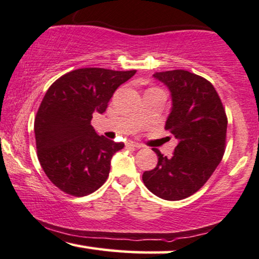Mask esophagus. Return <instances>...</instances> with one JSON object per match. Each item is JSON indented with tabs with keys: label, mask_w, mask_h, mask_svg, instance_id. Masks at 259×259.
<instances>
[{
	"label": "esophagus",
	"mask_w": 259,
	"mask_h": 259,
	"mask_svg": "<svg viewBox=\"0 0 259 259\" xmlns=\"http://www.w3.org/2000/svg\"><path fill=\"white\" fill-rule=\"evenodd\" d=\"M126 146L128 147H136V148H141L143 147V145H141L140 143H137V141H133V140H128L126 143Z\"/></svg>",
	"instance_id": "1"
}]
</instances>
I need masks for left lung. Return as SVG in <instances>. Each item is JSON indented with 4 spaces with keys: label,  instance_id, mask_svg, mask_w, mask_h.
<instances>
[{
    "label": "left lung",
    "instance_id": "left-lung-1",
    "mask_svg": "<svg viewBox=\"0 0 259 259\" xmlns=\"http://www.w3.org/2000/svg\"><path fill=\"white\" fill-rule=\"evenodd\" d=\"M169 88L173 107L165 130L178 141L172 158L158 148V164L144 172L145 186L165 200H182L204 186L225 153L228 116L210 81L184 69L153 74ZM171 139V138H169Z\"/></svg>",
    "mask_w": 259,
    "mask_h": 259
}]
</instances>
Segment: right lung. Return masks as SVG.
I'll return each instance as SVG.
<instances>
[{"label": "right lung", "mask_w": 259, "mask_h": 259, "mask_svg": "<svg viewBox=\"0 0 259 259\" xmlns=\"http://www.w3.org/2000/svg\"><path fill=\"white\" fill-rule=\"evenodd\" d=\"M136 72L80 68L60 76L46 92L35 116V140L41 167L59 190L83 197L107 180L111 159L123 144L99 136L91 121Z\"/></svg>", "instance_id": "right-lung-1"}]
</instances>
